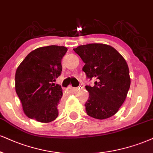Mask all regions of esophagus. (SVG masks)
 I'll return each instance as SVG.
<instances>
[{"instance_id": "obj_1", "label": "esophagus", "mask_w": 153, "mask_h": 153, "mask_svg": "<svg viewBox=\"0 0 153 153\" xmlns=\"http://www.w3.org/2000/svg\"><path fill=\"white\" fill-rule=\"evenodd\" d=\"M68 91H76V89H78L77 88H75V87H72V86H69V87L67 88Z\"/></svg>"}]
</instances>
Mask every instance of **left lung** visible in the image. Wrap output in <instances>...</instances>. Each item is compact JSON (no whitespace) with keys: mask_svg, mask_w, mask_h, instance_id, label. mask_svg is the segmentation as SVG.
Returning <instances> with one entry per match:
<instances>
[{"mask_svg":"<svg viewBox=\"0 0 153 153\" xmlns=\"http://www.w3.org/2000/svg\"><path fill=\"white\" fill-rule=\"evenodd\" d=\"M73 50L85 64L82 70L86 78L96 80L93 86H86L89 94L86 114L100 120L113 116L123 103L131 85L125 59L105 44L80 45Z\"/></svg>","mask_w":153,"mask_h":153,"instance_id":"left-lung-1","label":"left lung"}]
</instances>
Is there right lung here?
Masks as SVG:
<instances>
[{
    "label": "right lung",
    "instance_id": "obj_1",
    "mask_svg": "<svg viewBox=\"0 0 153 153\" xmlns=\"http://www.w3.org/2000/svg\"><path fill=\"white\" fill-rule=\"evenodd\" d=\"M64 46L42 47L32 51L18 67L16 91L28 118L41 123L53 121L59 115L62 88L54 84L62 72Z\"/></svg>",
    "mask_w": 153,
    "mask_h": 153
}]
</instances>
